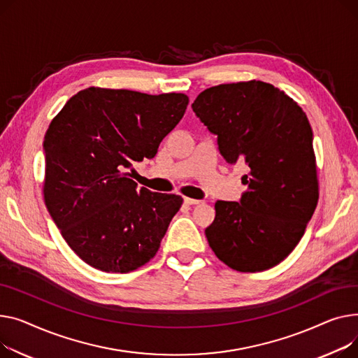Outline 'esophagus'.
I'll return each instance as SVG.
<instances>
[{"label": "esophagus", "instance_id": "34e87169", "mask_svg": "<svg viewBox=\"0 0 358 358\" xmlns=\"http://www.w3.org/2000/svg\"><path fill=\"white\" fill-rule=\"evenodd\" d=\"M183 202H185L186 205H198L201 201H198V199H192V198H185V199H183Z\"/></svg>", "mask_w": 358, "mask_h": 358}]
</instances>
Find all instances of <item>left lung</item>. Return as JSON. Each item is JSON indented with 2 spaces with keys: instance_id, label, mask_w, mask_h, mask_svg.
I'll use <instances>...</instances> for the list:
<instances>
[{
  "instance_id": "1",
  "label": "left lung",
  "mask_w": 358,
  "mask_h": 358,
  "mask_svg": "<svg viewBox=\"0 0 358 358\" xmlns=\"http://www.w3.org/2000/svg\"><path fill=\"white\" fill-rule=\"evenodd\" d=\"M192 110L217 136L225 162L250 167L240 201L215 202V220L205 229L209 247L237 271L279 264L301 241L320 196L306 114L262 80L208 88Z\"/></svg>"
}]
</instances>
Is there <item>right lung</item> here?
<instances>
[{
  "label": "right lung",
  "instance_id": "right-lung-1",
  "mask_svg": "<svg viewBox=\"0 0 358 358\" xmlns=\"http://www.w3.org/2000/svg\"><path fill=\"white\" fill-rule=\"evenodd\" d=\"M185 94L87 88L45 136V202L69 247L87 264L129 273L150 259L183 199L137 187L127 171L153 159L182 120Z\"/></svg>",
  "mask_w": 358,
  "mask_h": 358
}]
</instances>
